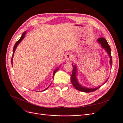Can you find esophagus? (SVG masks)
<instances>
[{
  "mask_svg": "<svg viewBox=\"0 0 123 123\" xmlns=\"http://www.w3.org/2000/svg\"><path fill=\"white\" fill-rule=\"evenodd\" d=\"M72 55L70 53H67L65 55V60L67 61H69L70 60H71L72 59Z\"/></svg>",
  "mask_w": 123,
  "mask_h": 123,
  "instance_id": "1",
  "label": "esophagus"
}]
</instances>
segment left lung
Here are the masks:
<instances>
[{"label": "left lung", "mask_w": 123, "mask_h": 123, "mask_svg": "<svg viewBox=\"0 0 123 123\" xmlns=\"http://www.w3.org/2000/svg\"><path fill=\"white\" fill-rule=\"evenodd\" d=\"M97 42L101 45V47L105 49L106 52L108 54L109 57H110V63L112 66V57L111 56V49L110 47V45L108 44V43L106 41V40L103 38V37H100L97 39ZM72 66H73V70H72V73L71 75V83L72 84V85L74 86V87L77 90L83 92H86V93H90V92H92L95 91V90H97L99 89L101 86H99L98 87L96 88H89L85 87L84 86H81L79 82V81L78 80V79H77L76 76L77 74H78V68H77V66L76 65H74L73 64H72ZM108 78L105 81V83L104 84H105L106 81H107Z\"/></svg>", "instance_id": "obj_1"}]
</instances>
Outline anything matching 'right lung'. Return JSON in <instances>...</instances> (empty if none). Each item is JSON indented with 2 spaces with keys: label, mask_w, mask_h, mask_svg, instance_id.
<instances>
[{
  "label": "right lung",
  "mask_w": 123,
  "mask_h": 123,
  "mask_svg": "<svg viewBox=\"0 0 123 123\" xmlns=\"http://www.w3.org/2000/svg\"><path fill=\"white\" fill-rule=\"evenodd\" d=\"M26 31H25L23 33V34H22V35L21 36V38H20V39L18 40V41H17V42L16 43H15V45H14V47H13V51H12V52H13V53H12V60H11V63H12V58H13V55H14V53H15V50H16V48H17V46H18V45L20 43H21V42H22V40L24 39V38L25 37V34H26ZM59 69V67H58V68H57L54 71V72H53V78H54V75H55V73L57 71V70H58ZM52 84V83H51ZM49 85V86H50ZM49 86L48 87H47L46 89H45L44 90H43L42 91H45V90H46L47 89H48L49 88Z\"/></svg>",
  "instance_id": "obj_1"
}]
</instances>
